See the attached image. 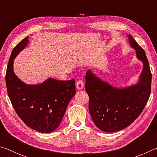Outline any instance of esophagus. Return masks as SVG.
Listing matches in <instances>:
<instances>
[{
    "instance_id": "34e87169",
    "label": "esophagus",
    "mask_w": 157,
    "mask_h": 157,
    "mask_svg": "<svg viewBox=\"0 0 157 157\" xmlns=\"http://www.w3.org/2000/svg\"><path fill=\"white\" fill-rule=\"evenodd\" d=\"M84 84L82 80H78L76 82V88L78 89L81 90L84 88Z\"/></svg>"
}]
</instances>
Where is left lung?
<instances>
[{
    "label": "left lung",
    "instance_id": "obj_1",
    "mask_svg": "<svg viewBox=\"0 0 157 157\" xmlns=\"http://www.w3.org/2000/svg\"><path fill=\"white\" fill-rule=\"evenodd\" d=\"M131 46L143 62L139 83L125 89H116L86 72L85 90L89 95V109L93 121L103 132L119 131L131 124L145 107L151 94L152 73L141 47L131 35Z\"/></svg>",
    "mask_w": 157,
    "mask_h": 157
}]
</instances>
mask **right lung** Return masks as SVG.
<instances>
[{
  "mask_svg": "<svg viewBox=\"0 0 157 157\" xmlns=\"http://www.w3.org/2000/svg\"><path fill=\"white\" fill-rule=\"evenodd\" d=\"M25 37L12 50L7 64L5 82L11 103L26 125L36 131L49 133L56 129L70 100L76 93L75 79L49 78L38 85L23 83L13 71L15 57L28 43Z\"/></svg>",
  "mask_w": 157,
  "mask_h": 157,
  "instance_id": "1",
  "label": "right lung"
}]
</instances>
